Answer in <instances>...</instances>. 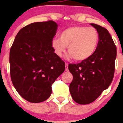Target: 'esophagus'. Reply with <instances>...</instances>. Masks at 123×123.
<instances>
[{
  "instance_id": "34e87169",
  "label": "esophagus",
  "mask_w": 123,
  "mask_h": 123,
  "mask_svg": "<svg viewBox=\"0 0 123 123\" xmlns=\"http://www.w3.org/2000/svg\"><path fill=\"white\" fill-rule=\"evenodd\" d=\"M65 71H68V64L67 63H65Z\"/></svg>"
}]
</instances>
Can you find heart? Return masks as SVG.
<instances>
[{"mask_svg":"<svg viewBox=\"0 0 123 123\" xmlns=\"http://www.w3.org/2000/svg\"><path fill=\"white\" fill-rule=\"evenodd\" d=\"M99 43L98 31L94 28L75 26L65 29L60 33V38H54L51 45L57 56H62L68 47V58L78 62L89 59L96 52Z\"/></svg>","mask_w":123,"mask_h":123,"instance_id":"heart-1","label":"heart"}]
</instances>
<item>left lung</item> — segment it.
<instances>
[{"label":"left lung","instance_id":"1","mask_svg":"<svg viewBox=\"0 0 123 123\" xmlns=\"http://www.w3.org/2000/svg\"><path fill=\"white\" fill-rule=\"evenodd\" d=\"M91 25L99 35L96 52L89 59L68 65L73 76L69 92L74 101L81 105L91 104L108 89L113 79L117 58V47L108 30L96 24Z\"/></svg>","mask_w":123,"mask_h":123}]
</instances>
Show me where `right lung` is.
I'll return each instance as SVG.
<instances>
[{"label":"right lung","mask_w":123,"mask_h":123,"mask_svg":"<svg viewBox=\"0 0 123 123\" xmlns=\"http://www.w3.org/2000/svg\"><path fill=\"white\" fill-rule=\"evenodd\" d=\"M57 27L54 21L29 24L19 30L10 50L13 84L18 94L31 103L49 98L52 84L65 71V62L51 45Z\"/></svg>","instance_id":"1"}]
</instances>
